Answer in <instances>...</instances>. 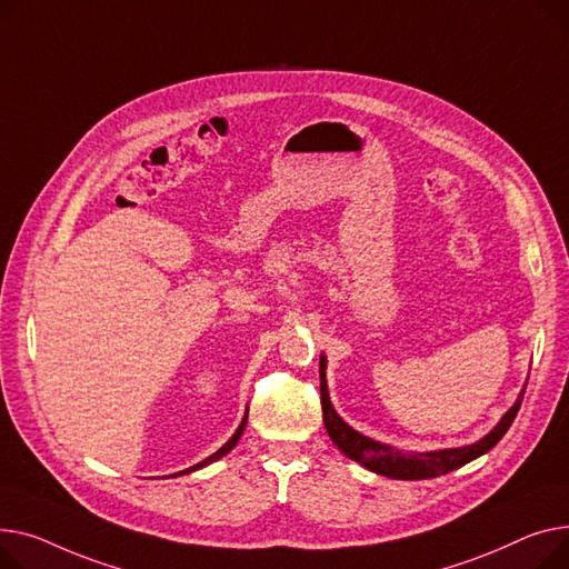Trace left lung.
<instances>
[{"mask_svg": "<svg viewBox=\"0 0 569 569\" xmlns=\"http://www.w3.org/2000/svg\"><path fill=\"white\" fill-rule=\"evenodd\" d=\"M319 377H321V411H323V425L330 441L336 443L349 459L358 461L365 469H370L379 476L392 478V480H427L437 478L443 473H450L459 466L478 459L480 455L489 452L500 439L506 437L512 420L517 418V411L521 407L523 390L517 397L512 409L500 418V422L487 433L485 439L461 446V448H448V450H431V452H402L392 446L379 443L370 437H362L360 431L349 427L338 411L332 409L328 397V383H326V356L319 358Z\"/></svg>", "mask_w": 569, "mask_h": 569, "instance_id": "left-lung-1", "label": "left lung"}]
</instances>
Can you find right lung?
Masks as SVG:
<instances>
[{
    "instance_id": "right-lung-1",
    "label": "right lung",
    "mask_w": 569,
    "mask_h": 569,
    "mask_svg": "<svg viewBox=\"0 0 569 569\" xmlns=\"http://www.w3.org/2000/svg\"><path fill=\"white\" fill-rule=\"evenodd\" d=\"M246 422H248V413L243 416V420H241V425H239V429L233 431V437L218 450V452H213L211 457H207L204 461H199V463H194V466H190V469H186V471H181V473H174V476H183V473H192V471H197V469H204V466H209L211 461H216V459H220V457H224L233 446L239 443V439H241V433H243V429H246Z\"/></svg>"
}]
</instances>
